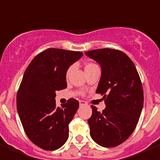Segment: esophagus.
Masks as SVG:
<instances>
[{"instance_id":"1","label":"esophagus","mask_w":160,"mask_h":160,"mask_svg":"<svg viewBox=\"0 0 160 160\" xmlns=\"http://www.w3.org/2000/svg\"><path fill=\"white\" fill-rule=\"evenodd\" d=\"M79 105L80 106H85V105H87V102L84 101H82V100H80L79 101Z\"/></svg>"}]
</instances>
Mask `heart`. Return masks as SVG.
<instances>
[{"label":"heart","mask_w":160,"mask_h":160,"mask_svg":"<svg viewBox=\"0 0 160 160\" xmlns=\"http://www.w3.org/2000/svg\"><path fill=\"white\" fill-rule=\"evenodd\" d=\"M97 66V65L94 64V63H91V62L87 63V64H86V66H85V70H89V69H91V68L94 67V66ZM73 66H70V67L68 68L67 70H66V77H69V76H70V73H71L72 70H73Z\"/></svg>","instance_id":"b5f03b06"}]
</instances>
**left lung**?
I'll return each instance as SVG.
<instances>
[{
    "label": "left lung",
    "instance_id": "1",
    "mask_svg": "<svg viewBox=\"0 0 160 160\" xmlns=\"http://www.w3.org/2000/svg\"><path fill=\"white\" fill-rule=\"evenodd\" d=\"M86 55L101 66L96 93L103 96L106 104L102 112L91 106L90 136L100 146L114 148L125 142L138 124L143 105L140 77L131 59L121 50L104 48Z\"/></svg>",
    "mask_w": 160,
    "mask_h": 160
}]
</instances>
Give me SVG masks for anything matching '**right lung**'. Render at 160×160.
<instances>
[{
  "label": "right lung",
  "mask_w": 160,
  "mask_h": 160,
  "mask_svg": "<svg viewBox=\"0 0 160 160\" xmlns=\"http://www.w3.org/2000/svg\"><path fill=\"white\" fill-rule=\"evenodd\" d=\"M82 55L49 48L35 56L25 70L17 94V108L26 135L42 149L54 151L67 140L69 124L79 102L71 98L58 107L55 92L66 88V70Z\"/></svg>",
  "instance_id": "obj_1"
}]
</instances>
